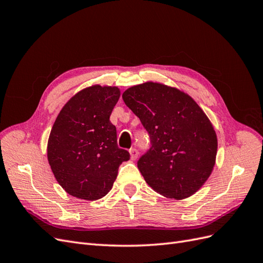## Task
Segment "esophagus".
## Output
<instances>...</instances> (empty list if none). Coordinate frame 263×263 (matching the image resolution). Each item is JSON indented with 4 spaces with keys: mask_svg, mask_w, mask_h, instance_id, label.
<instances>
[{
    "mask_svg": "<svg viewBox=\"0 0 263 263\" xmlns=\"http://www.w3.org/2000/svg\"><path fill=\"white\" fill-rule=\"evenodd\" d=\"M129 153H130L132 160H136L137 157H138V150H137L136 148H132V149L129 150Z\"/></svg>",
    "mask_w": 263,
    "mask_h": 263,
    "instance_id": "1",
    "label": "esophagus"
}]
</instances>
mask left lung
<instances>
[{
	"instance_id": "obj_1",
	"label": "left lung",
	"mask_w": 263,
	"mask_h": 263,
	"mask_svg": "<svg viewBox=\"0 0 263 263\" xmlns=\"http://www.w3.org/2000/svg\"><path fill=\"white\" fill-rule=\"evenodd\" d=\"M123 100L149 135L151 146L137 161L148 185L174 200L194 194L217 153L216 133L202 108L187 94L154 82L129 87Z\"/></svg>"
}]
</instances>
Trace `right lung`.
<instances>
[{
    "mask_svg": "<svg viewBox=\"0 0 263 263\" xmlns=\"http://www.w3.org/2000/svg\"><path fill=\"white\" fill-rule=\"evenodd\" d=\"M118 87L93 85L62 107L50 132L47 156L55 180L67 193L95 201L105 196L119 165L129 160L118 148L109 116L119 99Z\"/></svg>",
    "mask_w": 263,
    "mask_h": 263,
    "instance_id": "add662e5",
    "label": "right lung"
}]
</instances>
